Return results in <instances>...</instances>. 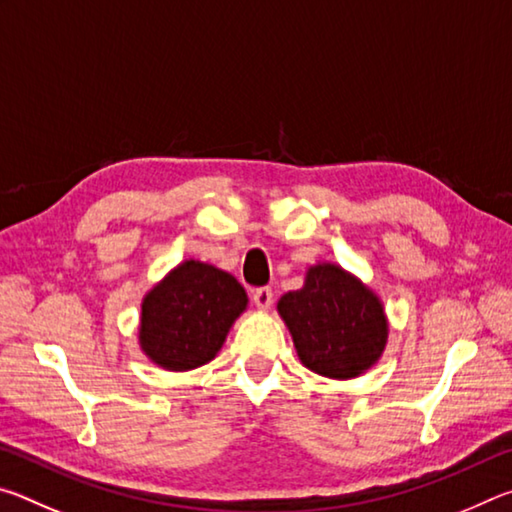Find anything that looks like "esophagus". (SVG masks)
Returning a JSON list of instances; mask_svg holds the SVG:
<instances>
[{
    "mask_svg": "<svg viewBox=\"0 0 512 512\" xmlns=\"http://www.w3.org/2000/svg\"><path fill=\"white\" fill-rule=\"evenodd\" d=\"M253 302L259 309H268L273 305V291L268 287H259L253 291Z\"/></svg>",
    "mask_w": 512,
    "mask_h": 512,
    "instance_id": "obj_1",
    "label": "esophagus"
}]
</instances>
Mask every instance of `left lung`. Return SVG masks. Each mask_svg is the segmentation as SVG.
Wrapping results in <instances>:
<instances>
[{
    "mask_svg": "<svg viewBox=\"0 0 512 512\" xmlns=\"http://www.w3.org/2000/svg\"><path fill=\"white\" fill-rule=\"evenodd\" d=\"M277 311L300 361L323 377H359L386 348L384 305L366 284L336 264L311 266L305 287L284 293Z\"/></svg>",
    "mask_w": 512,
    "mask_h": 512,
    "instance_id": "left-lung-1",
    "label": "left lung"
}]
</instances>
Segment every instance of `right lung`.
<instances>
[{"label": "right lung", "instance_id": "add662e5", "mask_svg": "<svg viewBox=\"0 0 512 512\" xmlns=\"http://www.w3.org/2000/svg\"><path fill=\"white\" fill-rule=\"evenodd\" d=\"M248 296L230 273L212 264H178L142 300V352L164 370H194L212 361Z\"/></svg>", "mask_w": 512, "mask_h": 512}]
</instances>
